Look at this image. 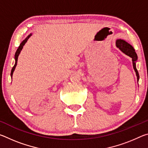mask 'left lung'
<instances>
[{
    "mask_svg": "<svg viewBox=\"0 0 148 148\" xmlns=\"http://www.w3.org/2000/svg\"><path fill=\"white\" fill-rule=\"evenodd\" d=\"M116 46L118 47L120 50H121L123 53H124L125 54H126L127 56H128L132 58L133 69L134 70L135 72H136V74L137 76V80L138 82L139 74L136 68V61L138 59V57L136 52H135L134 49L133 48V47H132L131 44L127 43L126 41L121 39H117L116 40Z\"/></svg>",
    "mask_w": 148,
    "mask_h": 148,
    "instance_id": "left-lung-1",
    "label": "left lung"
}]
</instances>
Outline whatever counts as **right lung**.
<instances>
[{
    "label": "right lung",
    "mask_w": 148,
    "mask_h": 148,
    "mask_svg": "<svg viewBox=\"0 0 148 148\" xmlns=\"http://www.w3.org/2000/svg\"><path fill=\"white\" fill-rule=\"evenodd\" d=\"M32 35V34H29L28 36L27 37V38L21 42V44H20V45H19V47L18 48H17V51H16V53H15V60H16V62H15V64H14V66H13V68H12V71H11V77H12V75H13V73H14V70H15V69H16V65H17V59H18V57H19V53H20V52H21V51L22 50V49H23V46L25 44V43L26 42H27V40H28V39L30 38V37H31V36Z\"/></svg>",
    "instance_id": "right-lung-1"
}]
</instances>
